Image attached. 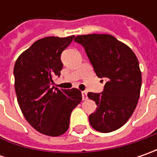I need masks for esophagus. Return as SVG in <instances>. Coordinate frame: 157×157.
Listing matches in <instances>:
<instances>
[{
  "mask_svg": "<svg viewBox=\"0 0 157 157\" xmlns=\"http://www.w3.org/2000/svg\"><path fill=\"white\" fill-rule=\"evenodd\" d=\"M82 98H83V100H86L87 99V93H86V91H82Z\"/></svg>",
  "mask_w": 157,
  "mask_h": 157,
  "instance_id": "34e87169",
  "label": "esophagus"
}]
</instances>
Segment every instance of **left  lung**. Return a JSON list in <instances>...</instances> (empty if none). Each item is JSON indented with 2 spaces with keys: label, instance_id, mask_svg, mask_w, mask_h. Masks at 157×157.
Masks as SVG:
<instances>
[{
  "label": "left lung",
  "instance_id": "8db88e82",
  "mask_svg": "<svg viewBox=\"0 0 157 157\" xmlns=\"http://www.w3.org/2000/svg\"><path fill=\"white\" fill-rule=\"evenodd\" d=\"M75 42L86 52L96 75L106 83L101 94L88 93L96 111L89 115L94 129L109 133L131 117L141 93L142 72L136 54L127 44L108 34L77 36Z\"/></svg>",
  "mask_w": 157,
  "mask_h": 157
}]
</instances>
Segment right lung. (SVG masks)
<instances>
[{
  "label": "right lung",
  "instance_id": "1",
  "mask_svg": "<svg viewBox=\"0 0 157 157\" xmlns=\"http://www.w3.org/2000/svg\"><path fill=\"white\" fill-rule=\"evenodd\" d=\"M73 37L37 40L15 61V90L21 113L35 129L46 136L64 134L71 112L82 100L77 88L59 90L52 86L54 78L63 68L61 53Z\"/></svg>",
  "mask_w": 157,
  "mask_h": 157
}]
</instances>
